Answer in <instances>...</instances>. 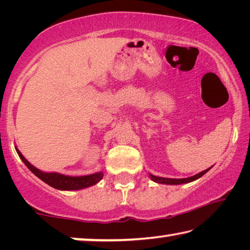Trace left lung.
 Segmentation results:
<instances>
[{
  "mask_svg": "<svg viewBox=\"0 0 250 250\" xmlns=\"http://www.w3.org/2000/svg\"><path fill=\"white\" fill-rule=\"evenodd\" d=\"M209 168H207L205 171H202L201 173H198L196 175H193L191 177H186V179H167V177H161V176H155L153 174H151L149 173V176L150 179L155 182V183H160V184H168V185H179V184H185V183H189V182H193L197 179H200L203 175L205 174L206 172H208L210 170Z\"/></svg>",
  "mask_w": 250,
  "mask_h": 250,
  "instance_id": "1",
  "label": "left lung"
}]
</instances>
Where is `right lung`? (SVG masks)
Masks as SVG:
<instances>
[{
  "instance_id": "right-lung-1",
  "label": "right lung",
  "mask_w": 250,
  "mask_h": 250,
  "mask_svg": "<svg viewBox=\"0 0 250 250\" xmlns=\"http://www.w3.org/2000/svg\"><path fill=\"white\" fill-rule=\"evenodd\" d=\"M16 152H18L21 160L23 161L25 166H26L29 170H31L34 174H35L39 179H41L46 184L52 186L54 188L61 189V191H77V189L89 188L98 183V182L104 177L103 172L94 173L90 175H83V176H68L64 174H59L56 172H43L39 170V168L32 166L28 161L24 158L23 154L21 153L18 147H15Z\"/></svg>"
}]
</instances>
